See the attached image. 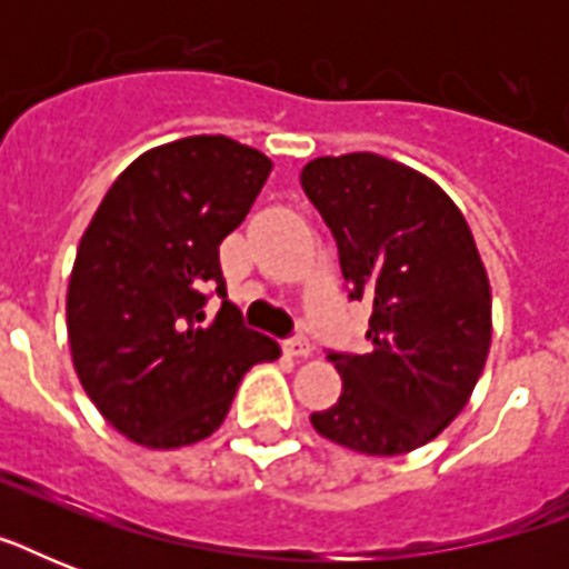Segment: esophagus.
<instances>
[{
    "label": "esophagus",
    "instance_id": "obj_1",
    "mask_svg": "<svg viewBox=\"0 0 569 569\" xmlns=\"http://www.w3.org/2000/svg\"><path fill=\"white\" fill-rule=\"evenodd\" d=\"M283 348L289 357H307L310 355V339L303 337V333H295V337L286 339Z\"/></svg>",
    "mask_w": 569,
    "mask_h": 569
}]
</instances>
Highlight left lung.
I'll list each match as a JSON object with an SVG mask.
<instances>
[{
  "label": "left lung",
  "mask_w": 569,
  "mask_h": 569,
  "mask_svg": "<svg viewBox=\"0 0 569 569\" xmlns=\"http://www.w3.org/2000/svg\"><path fill=\"white\" fill-rule=\"evenodd\" d=\"M301 186L337 239L348 301L372 307L369 355L328 351L342 396L312 428L378 458L419 449L463 410L490 351L472 232L440 186L383 156H321Z\"/></svg>",
  "instance_id": "left-lung-1"
}]
</instances>
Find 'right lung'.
Segmentation results:
<instances>
[{"label":"right lung","mask_w":569,"mask_h":569,"mask_svg":"<svg viewBox=\"0 0 569 569\" xmlns=\"http://www.w3.org/2000/svg\"><path fill=\"white\" fill-rule=\"evenodd\" d=\"M271 173L223 136L138 156L88 223L67 289L76 375L109 425L150 449H180L223 422L241 375L280 357L227 301L218 248ZM212 293L222 310L204 321Z\"/></svg>","instance_id":"add662e5"}]
</instances>
